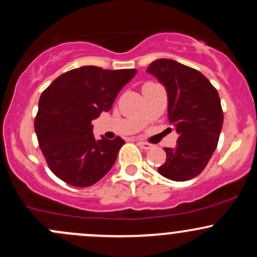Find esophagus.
Instances as JSON below:
<instances>
[{
    "label": "esophagus",
    "mask_w": 257,
    "mask_h": 257,
    "mask_svg": "<svg viewBox=\"0 0 257 257\" xmlns=\"http://www.w3.org/2000/svg\"><path fill=\"white\" fill-rule=\"evenodd\" d=\"M138 145H139V147L142 148V149H144V150L152 149V148H153V145H152V144L147 143V142H142V141H139V142H138Z\"/></svg>",
    "instance_id": "1"
}]
</instances>
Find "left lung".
<instances>
[{
	"label": "left lung",
	"mask_w": 257,
	"mask_h": 257,
	"mask_svg": "<svg viewBox=\"0 0 257 257\" xmlns=\"http://www.w3.org/2000/svg\"><path fill=\"white\" fill-rule=\"evenodd\" d=\"M165 87L168 118L179 134L158 172L174 181L198 177L216 149L224 114L217 90L196 69L173 59H157L147 69Z\"/></svg>",
	"instance_id": "8db88e82"
}]
</instances>
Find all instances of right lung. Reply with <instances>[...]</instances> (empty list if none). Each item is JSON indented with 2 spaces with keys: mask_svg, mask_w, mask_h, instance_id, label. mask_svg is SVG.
Listing matches in <instances>:
<instances>
[{
  "mask_svg": "<svg viewBox=\"0 0 257 257\" xmlns=\"http://www.w3.org/2000/svg\"><path fill=\"white\" fill-rule=\"evenodd\" d=\"M137 69H103L84 66L66 72L42 93L35 119L38 144L57 178L78 188L104 177L125 142L97 141L92 120L109 112L121 88Z\"/></svg>",
  "mask_w": 257,
  "mask_h": 257,
  "instance_id": "obj_1",
  "label": "right lung"
}]
</instances>
